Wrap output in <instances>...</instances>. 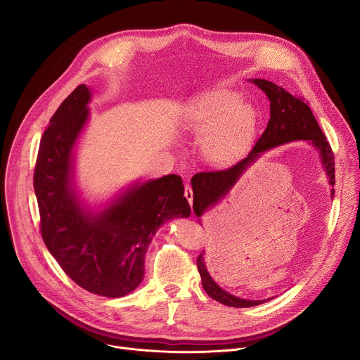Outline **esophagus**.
Wrapping results in <instances>:
<instances>
[{"mask_svg": "<svg viewBox=\"0 0 360 360\" xmlns=\"http://www.w3.org/2000/svg\"><path fill=\"white\" fill-rule=\"evenodd\" d=\"M185 198L188 199L189 205L192 207V202H193V193H192V188H191V185H189V184H186V185H185Z\"/></svg>", "mask_w": 360, "mask_h": 360, "instance_id": "34e87169", "label": "esophagus"}]
</instances>
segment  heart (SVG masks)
I'll return each mask as SVG.
<instances>
[{"label":"heart","instance_id":"1","mask_svg":"<svg viewBox=\"0 0 360 360\" xmlns=\"http://www.w3.org/2000/svg\"><path fill=\"white\" fill-rule=\"evenodd\" d=\"M258 112L239 92L211 88L189 96L178 117V129L199 138L203 162L214 168L235 164L258 132Z\"/></svg>","mask_w":360,"mask_h":360}]
</instances>
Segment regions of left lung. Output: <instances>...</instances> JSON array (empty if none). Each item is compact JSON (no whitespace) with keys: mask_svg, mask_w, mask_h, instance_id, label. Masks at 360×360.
I'll return each mask as SVG.
<instances>
[{"mask_svg":"<svg viewBox=\"0 0 360 360\" xmlns=\"http://www.w3.org/2000/svg\"><path fill=\"white\" fill-rule=\"evenodd\" d=\"M253 82L259 89H262L269 104L271 118L268 121L266 129L255 143L252 150L248 153V157L238 162L236 165L217 172H199L192 176L191 185L193 192V212L199 218L212 210L218 202H221L233 185L239 181V178L248 171L250 165L258 161L265 152L281 146L283 143H289L293 141H309V143L318 150L321 164L323 171L328 176L330 185V196L335 195V162H333V152L323 135L318 121L315 120L311 108L307 107L304 98L292 95L285 88L261 78L248 79ZM205 252L198 256V271L202 279V286L212 299L218 300L222 304L232 306V307H250L265 303L266 300H252V299H242L226 292L221 288L214 278L210 275L207 265H205Z\"/></svg>","mask_w":360,"mask_h":360,"instance_id":"obj_1","label":"left lung"}]
</instances>
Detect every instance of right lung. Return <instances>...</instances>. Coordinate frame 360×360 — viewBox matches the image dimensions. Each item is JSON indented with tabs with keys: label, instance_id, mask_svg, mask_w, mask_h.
<instances>
[{
	"label": "right lung",
	"instance_id": "right-lung-1",
	"mask_svg": "<svg viewBox=\"0 0 360 360\" xmlns=\"http://www.w3.org/2000/svg\"><path fill=\"white\" fill-rule=\"evenodd\" d=\"M92 91L77 86L45 129L34 172L41 235L63 271L85 290L121 297L139 286L145 255L168 221L191 207L179 175L135 181L107 202L88 203L75 182L77 148L89 121Z\"/></svg>",
	"mask_w": 360,
	"mask_h": 360
}]
</instances>
